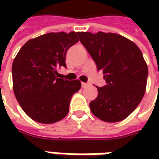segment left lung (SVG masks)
I'll use <instances>...</instances> for the list:
<instances>
[{
  "mask_svg": "<svg viewBox=\"0 0 159 159\" xmlns=\"http://www.w3.org/2000/svg\"><path fill=\"white\" fill-rule=\"evenodd\" d=\"M80 40L74 32L49 33L28 40L13 61L16 98L28 117L52 124L69 112L72 95L81 84L73 73L64 74L69 48Z\"/></svg>",
  "mask_w": 159,
  "mask_h": 159,
  "instance_id": "8db88e82",
  "label": "left lung"
}]
</instances>
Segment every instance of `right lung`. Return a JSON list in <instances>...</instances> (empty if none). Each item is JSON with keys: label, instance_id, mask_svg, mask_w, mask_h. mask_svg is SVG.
<instances>
[{"label": "right lung", "instance_id": "add662e5", "mask_svg": "<svg viewBox=\"0 0 159 159\" xmlns=\"http://www.w3.org/2000/svg\"><path fill=\"white\" fill-rule=\"evenodd\" d=\"M83 44L106 81L89 103L91 111L105 122L125 119L136 109L146 89L148 67L140 48L119 34L102 32L92 34Z\"/></svg>", "mask_w": 159, "mask_h": 159}]
</instances>
